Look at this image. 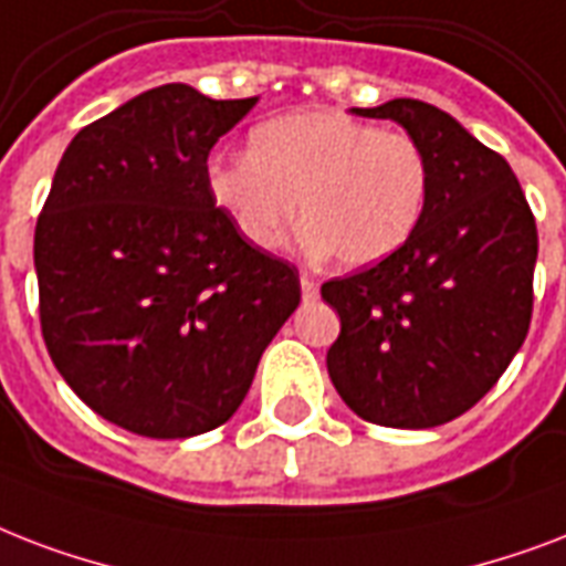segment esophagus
I'll return each mask as SVG.
<instances>
[{"instance_id":"34e87169","label":"esophagus","mask_w":566,"mask_h":566,"mask_svg":"<svg viewBox=\"0 0 566 566\" xmlns=\"http://www.w3.org/2000/svg\"><path fill=\"white\" fill-rule=\"evenodd\" d=\"M301 292H304L306 301L318 295V280H315L313 274H306V271H304V274H301Z\"/></svg>"}]
</instances>
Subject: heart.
<instances>
[{
    "instance_id": "1",
    "label": "heart",
    "mask_w": 566,
    "mask_h": 566,
    "mask_svg": "<svg viewBox=\"0 0 566 566\" xmlns=\"http://www.w3.org/2000/svg\"><path fill=\"white\" fill-rule=\"evenodd\" d=\"M206 182L253 248H277L301 200L306 251L369 269L419 230L431 200V159L410 133L306 108L256 126L251 153L212 156Z\"/></svg>"
}]
</instances>
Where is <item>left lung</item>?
Returning a JSON list of instances; mask_svg holds the SVG:
<instances>
[{
	"instance_id": "1",
	"label": "left lung",
	"mask_w": 566,
	"mask_h": 566,
	"mask_svg": "<svg viewBox=\"0 0 566 566\" xmlns=\"http://www.w3.org/2000/svg\"><path fill=\"white\" fill-rule=\"evenodd\" d=\"M354 112L422 144L431 200L401 251L322 286L343 322L327 371L366 422L433 428L479 405L525 343L537 223L511 165L437 105Z\"/></svg>"
}]
</instances>
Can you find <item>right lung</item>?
Returning <instances> with one entry per match:
<instances>
[{
  "label": "right lung",
  "mask_w": 566,
  "mask_h": 566,
  "mask_svg": "<svg viewBox=\"0 0 566 566\" xmlns=\"http://www.w3.org/2000/svg\"><path fill=\"white\" fill-rule=\"evenodd\" d=\"M260 96L161 85L70 142L34 227L41 333L94 413L179 440L223 424L301 304L292 262L214 206L206 161Z\"/></svg>",
  "instance_id": "add662e5"
}]
</instances>
